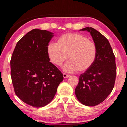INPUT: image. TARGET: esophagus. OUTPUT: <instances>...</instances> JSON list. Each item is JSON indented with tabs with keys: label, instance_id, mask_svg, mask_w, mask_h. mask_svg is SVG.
<instances>
[{
	"label": "esophagus",
	"instance_id": "obj_1",
	"mask_svg": "<svg viewBox=\"0 0 127 127\" xmlns=\"http://www.w3.org/2000/svg\"><path fill=\"white\" fill-rule=\"evenodd\" d=\"M63 77L64 78H67L69 77V75L66 74V73H63Z\"/></svg>",
	"mask_w": 127,
	"mask_h": 127
}]
</instances>
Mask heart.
Instances as JSON below:
<instances>
[{"instance_id":"heart-1","label":"heart","mask_w":127,"mask_h":127,"mask_svg":"<svg viewBox=\"0 0 127 127\" xmlns=\"http://www.w3.org/2000/svg\"><path fill=\"white\" fill-rule=\"evenodd\" d=\"M47 53L50 61L61 66L66 59L68 62L63 69L68 73L78 70L85 71L93 65L97 54L95 43L81 34L68 33L58 38L57 43H49Z\"/></svg>"}]
</instances>
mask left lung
<instances>
[{"mask_svg":"<svg viewBox=\"0 0 127 127\" xmlns=\"http://www.w3.org/2000/svg\"><path fill=\"white\" fill-rule=\"evenodd\" d=\"M81 30L89 31L97 48L95 61L80 75L75 89L77 99L86 106H96L102 102L114 86L117 67L115 57L107 38L92 27Z\"/></svg>","mask_w":127,"mask_h":127,"instance_id":"8db88e82","label":"left lung"}]
</instances>
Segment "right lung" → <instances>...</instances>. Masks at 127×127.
Instances as JSON below:
<instances>
[{
    "label": "right lung",
    "mask_w": 127,
    "mask_h": 127,
    "mask_svg": "<svg viewBox=\"0 0 127 127\" xmlns=\"http://www.w3.org/2000/svg\"><path fill=\"white\" fill-rule=\"evenodd\" d=\"M53 35L46 30H32L18 41L12 54L10 74L15 94L31 106L48 105L64 79L47 53Z\"/></svg>",
    "instance_id": "right-lung-1"
}]
</instances>
